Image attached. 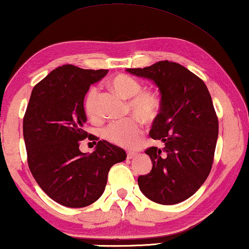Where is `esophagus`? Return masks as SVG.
<instances>
[{"mask_svg": "<svg viewBox=\"0 0 249 249\" xmlns=\"http://www.w3.org/2000/svg\"><path fill=\"white\" fill-rule=\"evenodd\" d=\"M135 156H136V153H135V152H127V159H129V160L134 158Z\"/></svg>", "mask_w": 249, "mask_h": 249, "instance_id": "obj_1", "label": "esophagus"}]
</instances>
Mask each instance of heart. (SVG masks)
Here are the masks:
<instances>
[{"instance_id":"obj_1","label":"heart","mask_w":249,"mask_h":249,"mask_svg":"<svg viewBox=\"0 0 249 249\" xmlns=\"http://www.w3.org/2000/svg\"><path fill=\"white\" fill-rule=\"evenodd\" d=\"M110 88L128 100L127 113L136 117L125 121L114 122L107 125L103 131V136L113 144L132 148L139 141L141 134V122L151 123L158 117L161 109L159 94L152 90H141L142 85L138 80L127 74H117L109 81ZM97 88H90L85 100V110L91 120H97ZM139 118L138 119L137 117Z\"/></svg>"}]
</instances>
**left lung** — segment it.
<instances>
[{"label": "left lung", "mask_w": 249, "mask_h": 249, "mask_svg": "<svg viewBox=\"0 0 249 249\" xmlns=\"http://www.w3.org/2000/svg\"><path fill=\"white\" fill-rule=\"evenodd\" d=\"M126 72L152 81L161 94L150 136L163 146L145 151L152 169L138 178L140 190L159 204L183 202L202 186L212 168L219 122L209 90L198 76L175 62Z\"/></svg>", "instance_id": "obj_1"}]
</instances>
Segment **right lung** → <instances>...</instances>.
Instances as JSON below:
<instances>
[{"label": "right lung", "mask_w": 249, "mask_h": 249, "mask_svg": "<svg viewBox=\"0 0 249 249\" xmlns=\"http://www.w3.org/2000/svg\"><path fill=\"white\" fill-rule=\"evenodd\" d=\"M107 70L66 64L37 83L23 117L28 164L37 184L52 199L68 208H85L103 195L108 171L126 159L120 146L97 143L92 153L80 151L88 136L83 100L91 85Z\"/></svg>", "instance_id": "obj_1"}]
</instances>
